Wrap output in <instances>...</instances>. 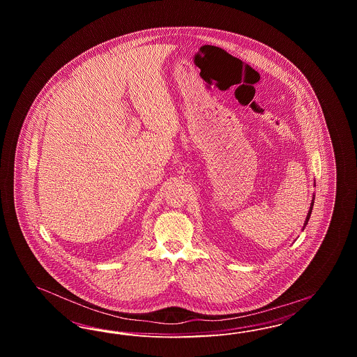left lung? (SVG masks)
Here are the masks:
<instances>
[{"mask_svg": "<svg viewBox=\"0 0 357 357\" xmlns=\"http://www.w3.org/2000/svg\"><path fill=\"white\" fill-rule=\"evenodd\" d=\"M313 201H314V199H313ZM313 201H312V204H310V208H309V213H307V215H306V220L305 223H304V227H305L306 223H307V221H309V218H310V214H312V208H313V204H314Z\"/></svg>", "mask_w": 357, "mask_h": 357, "instance_id": "left-lung-1", "label": "left lung"}]
</instances>
